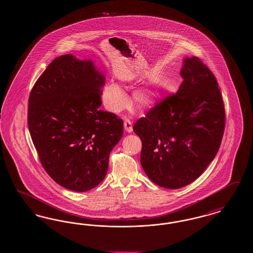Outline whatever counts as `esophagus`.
<instances>
[{
  "mask_svg": "<svg viewBox=\"0 0 253 253\" xmlns=\"http://www.w3.org/2000/svg\"><path fill=\"white\" fill-rule=\"evenodd\" d=\"M124 129L126 132H132V124L130 120H128V119L124 120Z\"/></svg>",
  "mask_w": 253,
  "mask_h": 253,
  "instance_id": "1",
  "label": "esophagus"
}]
</instances>
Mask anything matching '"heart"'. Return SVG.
<instances>
[{
	"mask_svg": "<svg viewBox=\"0 0 253 253\" xmlns=\"http://www.w3.org/2000/svg\"><path fill=\"white\" fill-rule=\"evenodd\" d=\"M157 91L152 87L136 90L132 95V102L137 108L152 107L157 101ZM102 101L105 107L112 112H120L127 104V97L118 85L110 84L103 88Z\"/></svg>",
	"mask_w": 253,
	"mask_h": 253,
	"instance_id": "heart-1",
	"label": "heart"
}]
</instances>
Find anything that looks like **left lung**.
<instances>
[{"label": "left lung", "mask_w": 253, "mask_h": 253, "mask_svg": "<svg viewBox=\"0 0 253 253\" xmlns=\"http://www.w3.org/2000/svg\"><path fill=\"white\" fill-rule=\"evenodd\" d=\"M175 94L133 125L141 139L140 162L160 187L179 189L197 179L222 141L226 115L216 79L197 57L186 58Z\"/></svg>", "instance_id": "left-lung-1"}]
</instances>
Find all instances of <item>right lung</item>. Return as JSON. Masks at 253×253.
Listing matches in <instances>:
<instances>
[{
    "label": "right lung",
    "mask_w": 253,
    "mask_h": 253,
    "mask_svg": "<svg viewBox=\"0 0 253 253\" xmlns=\"http://www.w3.org/2000/svg\"><path fill=\"white\" fill-rule=\"evenodd\" d=\"M104 77L91 60L67 54L38 79L28 99L27 123L40 161L65 189L87 192L104 179L123 121L99 110Z\"/></svg>",
    "instance_id": "right-lung-1"
}]
</instances>
